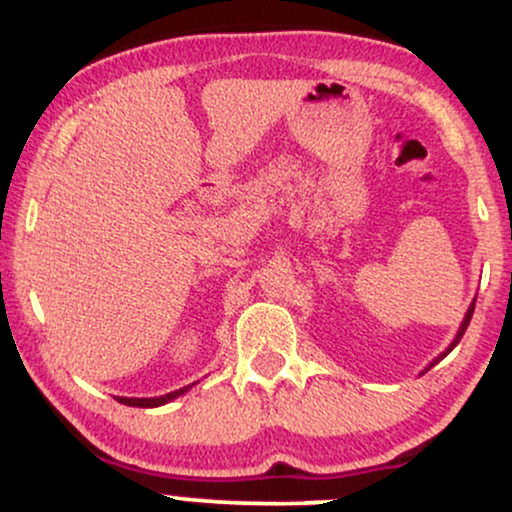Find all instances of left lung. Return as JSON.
<instances>
[{"label":"left lung","instance_id":"1","mask_svg":"<svg viewBox=\"0 0 512 512\" xmlns=\"http://www.w3.org/2000/svg\"><path fill=\"white\" fill-rule=\"evenodd\" d=\"M474 303H477V298H474V301H472V305H469L467 315H464V320H462L460 330H457V334H455V339H452V342H450V346H448V349H445V351H443V354H440V356H438V358H436V361H433V363H438V361H440V358H443V356H448V354H450V351H452V349H455V346H457V344H460L462 334H464V330H467L469 320H472V313H474ZM433 363H431V366H433ZM431 366H428V368H431ZM428 368H426V370H428ZM426 370H424V373H426Z\"/></svg>","mask_w":512,"mask_h":512}]
</instances>
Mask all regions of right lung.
Segmentation results:
<instances>
[{"label":"right lung","mask_w":512,"mask_h":512,"mask_svg":"<svg viewBox=\"0 0 512 512\" xmlns=\"http://www.w3.org/2000/svg\"><path fill=\"white\" fill-rule=\"evenodd\" d=\"M190 390V385L182 387V390H175V392H168V395L163 397H117V402L120 404H127V407H161V404L170 402V399L185 395V392Z\"/></svg>","instance_id":"add662e5"}]
</instances>
